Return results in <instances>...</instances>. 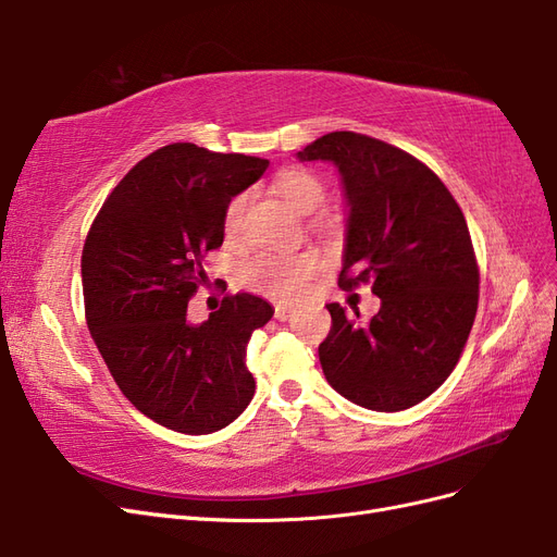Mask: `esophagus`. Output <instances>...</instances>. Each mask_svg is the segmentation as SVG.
I'll return each instance as SVG.
<instances>
[{
	"label": "esophagus",
	"instance_id": "34e87169",
	"mask_svg": "<svg viewBox=\"0 0 557 557\" xmlns=\"http://www.w3.org/2000/svg\"><path fill=\"white\" fill-rule=\"evenodd\" d=\"M274 315H276V320H281V323H285V320H290L295 315V309L288 305H276Z\"/></svg>",
	"mask_w": 557,
	"mask_h": 557
}]
</instances>
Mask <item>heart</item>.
I'll use <instances>...</instances> for the list:
<instances>
[{
    "label": "heart",
    "instance_id": "heart-1",
    "mask_svg": "<svg viewBox=\"0 0 557 557\" xmlns=\"http://www.w3.org/2000/svg\"><path fill=\"white\" fill-rule=\"evenodd\" d=\"M278 195L299 213H313L325 201V185L307 170H288L276 178ZM246 211V195L230 199L225 209V232L234 234ZM318 260L309 252H258L242 267V281L252 290L274 299H293L305 293L315 274Z\"/></svg>",
    "mask_w": 557,
    "mask_h": 557
}]
</instances>
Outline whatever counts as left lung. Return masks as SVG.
Returning <instances> with one entry per match:
<instances>
[{"mask_svg": "<svg viewBox=\"0 0 557 557\" xmlns=\"http://www.w3.org/2000/svg\"><path fill=\"white\" fill-rule=\"evenodd\" d=\"M297 160L336 166L346 199L339 285L372 281L381 297L369 323L327 305L323 374L358 407H416L458 364L479 307V267L458 201L423 162L364 134L330 132Z\"/></svg>", "mask_w": 557, "mask_h": 557, "instance_id": "obj_1", "label": "left lung"}]
</instances>
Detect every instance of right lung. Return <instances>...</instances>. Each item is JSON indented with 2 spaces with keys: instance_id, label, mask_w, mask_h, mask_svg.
<instances>
[{
  "instance_id": "add662e5",
  "label": "right lung",
  "mask_w": 557,
  "mask_h": 557,
  "mask_svg": "<svg viewBox=\"0 0 557 557\" xmlns=\"http://www.w3.org/2000/svg\"><path fill=\"white\" fill-rule=\"evenodd\" d=\"M269 160L170 144L132 166L97 213L83 246L86 318L113 381L144 416L181 434H211L248 407L250 334L274 315L237 293L205 323L188 301L205 256L223 244L225 209Z\"/></svg>"
}]
</instances>
